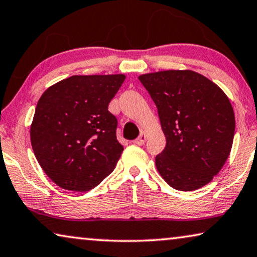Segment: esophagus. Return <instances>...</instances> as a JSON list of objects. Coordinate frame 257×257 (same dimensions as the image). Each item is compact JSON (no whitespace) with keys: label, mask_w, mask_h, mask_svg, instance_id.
I'll return each instance as SVG.
<instances>
[{"label":"esophagus","mask_w":257,"mask_h":257,"mask_svg":"<svg viewBox=\"0 0 257 257\" xmlns=\"http://www.w3.org/2000/svg\"><path fill=\"white\" fill-rule=\"evenodd\" d=\"M146 140H147V136L144 133H141V135L137 137V139L134 141V143L137 144V146H143L144 143H146Z\"/></svg>","instance_id":"obj_1"}]
</instances>
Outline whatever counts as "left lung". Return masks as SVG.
I'll return each instance as SVG.
<instances>
[{"label": "left lung", "instance_id": "obj_1", "mask_svg": "<svg viewBox=\"0 0 257 257\" xmlns=\"http://www.w3.org/2000/svg\"><path fill=\"white\" fill-rule=\"evenodd\" d=\"M156 104L166 146L155 161L179 191L200 189L218 175L232 149L235 117L226 94L197 72L162 71L139 77Z\"/></svg>", "mask_w": 257, "mask_h": 257}]
</instances>
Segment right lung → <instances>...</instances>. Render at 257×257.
<instances>
[{
    "label": "right lung",
    "mask_w": 257,
    "mask_h": 257,
    "mask_svg": "<svg viewBox=\"0 0 257 257\" xmlns=\"http://www.w3.org/2000/svg\"><path fill=\"white\" fill-rule=\"evenodd\" d=\"M124 79L123 74L73 75L43 93L30 129L31 146L58 186L86 192L113 172L123 147L108 104Z\"/></svg>",
    "instance_id": "right-lung-1"
}]
</instances>
